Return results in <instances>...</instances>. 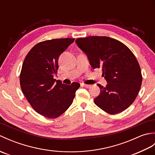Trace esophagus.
Here are the masks:
<instances>
[{"instance_id":"34e87169","label":"esophagus","mask_w":155,"mask_h":155,"mask_svg":"<svg viewBox=\"0 0 155 155\" xmlns=\"http://www.w3.org/2000/svg\"><path fill=\"white\" fill-rule=\"evenodd\" d=\"M82 87H84L85 88H91V84H81Z\"/></svg>"}]
</instances>
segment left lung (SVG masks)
I'll return each instance as SVG.
<instances>
[{"label":"left lung","mask_w":155,"mask_h":155,"mask_svg":"<svg viewBox=\"0 0 155 155\" xmlns=\"http://www.w3.org/2000/svg\"><path fill=\"white\" fill-rule=\"evenodd\" d=\"M76 43L87 55L91 67L101 68L108 83L97 85L101 93L94 102L110 114L120 113L135 100L143 77L135 56L123 42L108 37L78 38Z\"/></svg>","instance_id":"8db88e82"}]
</instances>
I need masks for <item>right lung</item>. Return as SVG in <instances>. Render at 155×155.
I'll return each instance as SVG.
<instances>
[{
	"label": "right lung",
	"instance_id": "1",
	"mask_svg": "<svg viewBox=\"0 0 155 155\" xmlns=\"http://www.w3.org/2000/svg\"><path fill=\"white\" fill-rule=\"evenodd\" d=\"M74 38H57L35 45L23 62L20 84L33 109L49 118L60 117L72 103L80 84H64L53 78L58 69V58Z\"/></svg>",
	"mask_w": 155,
	"mask_h": 155
}]
</instances>
